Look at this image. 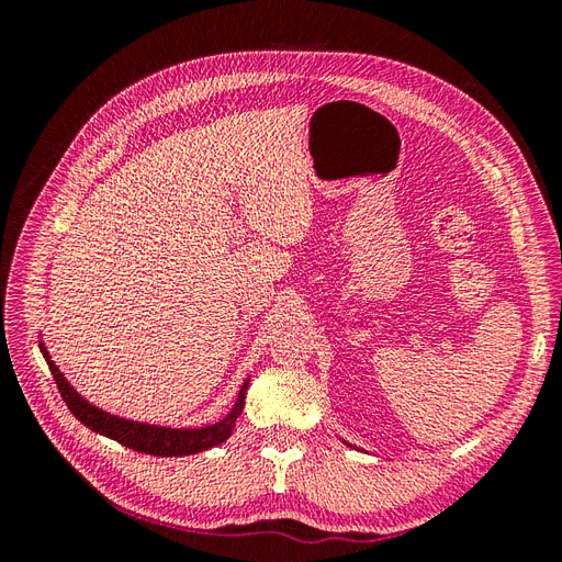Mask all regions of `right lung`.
I'll use <instances>...</instances> for the list:
<instances>
[{
  "instance_id": "1",
  "label": "right lung",
  "mask_w": 562,
  "mask_h": 562,
  "mask_svg": "<svg viewBox=\"0 0 562 562\" xmlns=\"http://www.w3.org/2000/svg\"><path fill=\"white\" fill-rule=\"evenodd\" d=\"M44 359L48 363L50 375H54L58 391L63 401L70 407V413L81 422L87 424L89 429L103 434L108 438H114L116 443H122L131 450H138L145 454H157V457H180V454H194L201 450H209L213 446H220L223 440L229 438L236 417L244 411V401H246V389L248 382L241 386L239 398H236L232 413L217 424H211V427L203 429H164V427H149V424L140 422H128L116 415H108L100 411V407L91 405L89 401H83L77 391L67 384L63 378V372L56 368V363L50 361V356L44 345H40Z\"/></svg>"
}]
</instances>
